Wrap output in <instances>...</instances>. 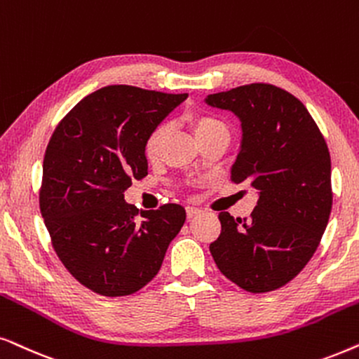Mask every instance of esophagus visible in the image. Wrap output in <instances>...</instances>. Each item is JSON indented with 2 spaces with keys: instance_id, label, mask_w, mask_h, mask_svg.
<instances>
[{
  "instance_id": "obj_1",
  "label": "esophagus",
  "mask_w": 359,
  "mask_h": 359,
  "mask_svg": "<svg viewBox=\"0 0 359 359\" xmlns=\"http://www.w3.org/2000/svg\"><path fill=\"white\" fill-rule=\"evenodd\" d=\"M200 212H202V210L197 208V207H187V208H185V213H187V218L197 217V215H198Z\"/></svg>"
}]
</instances>
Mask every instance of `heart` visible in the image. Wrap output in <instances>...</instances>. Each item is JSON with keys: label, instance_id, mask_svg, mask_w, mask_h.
I'll return each instance as SVG.
<instances>
[{"label": "heart", "instance_id": "1", "mask_svg": "<svg viewBox=\"0 0 359 359\" xmlns=\"http://www.w3.org/2000/svg\"><path fill=\"white\" fill-rule=\"evenodd\" d=\"M187 123L198 141L205 140V137L213 135V133L226 130V126L218 118L208 113H190L187 116ZM167 135H169V126L167 124H157L156 128H152L149 131V135L144 140V144H142V152H144L147 161L154 162L159 159Z\"/></svg>", "mask_w": 359, "mask_h": 359}]
</instances>
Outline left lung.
Listing matches in <instances>:
<instances>
[{"mask_svg": "<svg viewBox=\"0 0 359 359\" xmlns=\"http://www.w3.org/2000/svg\"><path fill=\"white\" fill-rule=\"evenodd\" d=\"M205 102L241 119L231 182L259 194L250 218L218 215L222 233L210 252L238 287L276 290L304 269L327 228L333 203L328 146L304 103L276 85H241Z\"/></svg>", "mask_w": 359, "mask_h": 359, "instance_id": "1", "label": "left lung"}]
</instances>
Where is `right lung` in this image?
I'll return each mask as SVG.
<instances>
[{
    "mask_svg": "<svg viewBox=\"0 0 359 359\" xmlns=\"http://www.w3.org/2000/svg\"><path fill=\"white\" fill-rule=\"evenodd\" d=\"M185 98L109 85L80 100L52 133L41 213L62 264L93 292L123 297L144 287L184 226L180 205L165 203L140 218L124 192L147 175L146 136Z\"/></svg>",
    "mask_w": 359,
    "mask_h": 359,
    "instance_id": "obj_1",
    "label": "right lung"
}]
</instances>
